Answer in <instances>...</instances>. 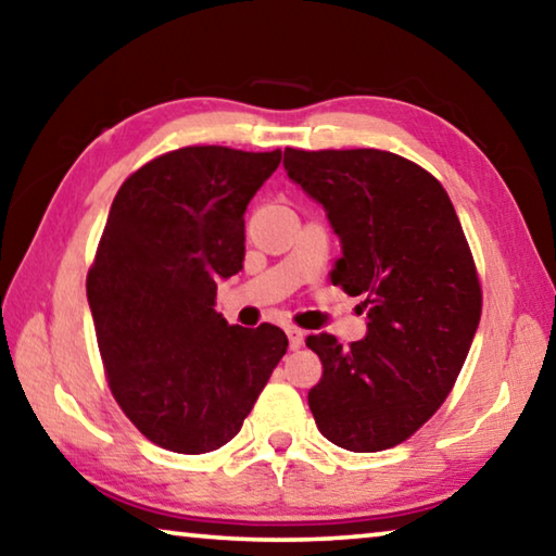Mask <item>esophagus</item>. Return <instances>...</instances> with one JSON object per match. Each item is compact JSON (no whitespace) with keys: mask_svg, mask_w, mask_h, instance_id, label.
Instances as JSON below:
<instances>
[{"mask_svg":"<svg viewBox=\"0 0 556 556\" xmlns=\"http://www.w3.org/2000/svg\"><path fill=\"white\" fill-rule=\"evenodd\" d=\"M288 340H290V350H300L305 342V332L300 327H288Z\"/></svg>","mask_w":556,"mask_h":556,"instance_id":"1","label":"esophagus"}]
</instances>
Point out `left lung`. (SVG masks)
<instances>
[{"label":"left lung","mask_w":556,"mask_h":556,"mask_svg":"<svg viewBox=\"0 0 556 556\" xmlns=\"http://www.w3.org/2000/svg\"><path fill=\"white\" fill-rule=\"evenodd\" d=\"M283 162L342 241L332 286L362 295L369 317L350 348L325 332L305 340L323 362L307 404L340 448H394L451 394L483 313L460 218L441 181L402 154L286 148Z\"/></svg>","instance_id":"1"}]
</instances>
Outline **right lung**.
Returning a JSON list of instances; mask_svg holds the SVG:
<instances>
[{"instance_id":"right-lung-1","label":"right lung","mask_w":556,"mask_h":556,"mask_svg":"<svg viewBox=\"0 0 556 556\" xmlns=\"http://www.w3.org/2000/svg\"><path fill=\"white\" fill-rule=\"evenodd\" d=\"M280 150L192 144L135 169L113 199L86 290L105 379L135 429L199 456L241 431L288 350L286 332L229 325L216 280L243 268V212Z\"/></svg>"}]
</instances>
